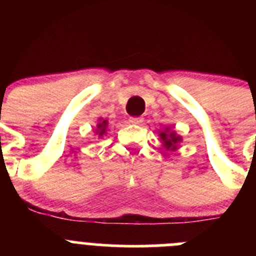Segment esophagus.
Returning <instances> with one entry per match:
<instances>
[{"mask_svg": "<svg viewBox=\"0 0 256 256\" xmlns=\"http://www.w3.org/2000/svg\"><path fill=\"white\" fill-rule=\"evenodd\" d=\"M130 122L132 124H136V126H141L144 123V118L142 116H132L130 119Z\"/></svg>", "mask_w": 256, "mask_h": 256, "instance_id": "1", "label": "esophagus"}]
</instances>
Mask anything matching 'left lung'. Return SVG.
Here are the masks:
<instances>
[{
	"label": "left lung",
	"instance_id": "1",
	"mask_svg": "<svg viewBox=\"0 0 256 256\" xmlns=\"http://www.w3.org/2000/svg\"><path fill=\"white\" fill-rule=\"evenodd\" d=\"M160 138H162V144H164L165 148H168V150H176L177 148L178 142L182 141L180 136L177 133L174 132V130H169L168 128L164 130V132H160Z\"/></svg>",
	"mask_w": 256,
	"mask_h": 256
}]
</instances>
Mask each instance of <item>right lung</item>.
<instances>
[{"instance_id": "right-lung-1", "label": "right lung", "mask_w": 256, "mask_h": 256, "mask_svg": "<svg viewBox=\"0 0 256 256\" xmlns=\"http://www.w3.org/2000/svg\"><path fill=\"white\" fill-rule=\"evenodd\" d=\"M106 128H108V120H102V119H100V123L97 124L96 134H98V137H102V136L106 133Z\"/></svg>"}]
</instances>
